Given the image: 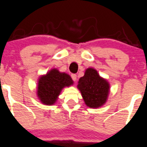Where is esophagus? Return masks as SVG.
I'll return each instance as SVG.
<instances>
[{"mask_svg":"<svg viewBox=\"0 0 147 147\" xmlns=\"http://www.w3.org/2000/svg\"><path fill=\"white\" fill-rule=\"evenodd\" d=\"M71 78L73 79L74 81H76V80L77 76L76 75V74H71Z\"/></svg>","mask_w":147,"mask_h":147,"instance_id":"1","label":"esophagus"}]
</instances>
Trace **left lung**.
Masks as SVG:
<instances>
[{
	"label": "left lung",
	"instance_id": "1",
	"mask_svg": "<svg viewBox=\"0 0 147 147\" xmlns=\"http://www.w3.org/2000/svg\"><path fill=\"white\" fill-rule=\"evenodd\" d=\"M77 88L86 105L90 108H98L107 102L109 93V83L99 75L93 68H88L78 80Z\"/></svg>",
	"mask_w": 147,
	"mask_h": 147
}]
</instances>
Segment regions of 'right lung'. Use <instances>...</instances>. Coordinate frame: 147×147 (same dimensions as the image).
Instances as JSON below:
<instances>
[{"instance_id":"1","label":"right lung","mask_w":147,"mask_h":147,"mask_svg":"<svg viewBox=\"0 0 147 147\" xmlns=\"http://www.w3.org/2000/svg\"><path fill=\"white\" fill-rule=\"evenodd\" d=\"M74 81L69 75L61 73L57 69H53L38 79L37 95L41 103L53 105L64 87L73 85Z\"/></svg>"}]
</instances>
